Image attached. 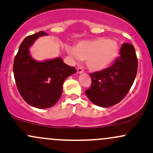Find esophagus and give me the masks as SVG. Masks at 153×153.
Listing matches in <instances>:
<instances>
[{
  "label": "esophagus",
  "mask_w": 153,
  "mask_h": 153,
  "mask_svg": "<svg viewBox=\"0 0 153 153\" xmlns=\"http://www.w3.org/2000/svg\"><path fill=\"white\" fill-rule=\"evenodd\" d=\"M77 72H78L79 74H82L84 72V70L82 69V67H79V68H77Z\"/></svg>",
  "instance_id": "obj_1"
}]
</instances>
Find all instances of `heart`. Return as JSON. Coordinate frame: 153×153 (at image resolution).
<instances>
[{"instance_id": "heart-1", "label": "heart", "mask_w": 153, "mask_h": 153, "mask_svg": "<svg viewBox=\"0 0 153 153\" xmlns=\"http://www.w3.org/2000/svg\"><path fill=\"white\" fill-rule=\"evenodd\" d=\"M67 52L74 60H85L90 70L98 71L107 68L116 60L120 46L114 39L98 38L79 42L74 48L68 47Z\"/></svg>"}]
</instances>
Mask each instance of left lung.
Masks as SVG:
<instances>
[{
  "mask_svg": "<svg viewBox=\"0 0 153 153\" xmlns=\"http://www.w3.org/2000/svg\"><path fill=\"white\" fill-rule=\"evenodd\" d=\"M120 54L111 66L90 74L91 87L85 94L97 106L106 108L120 102L134 83L138 68L134 47L123 44Z\"/></svg>",
  "mask_w": 153,
  "mask_h": 153,
  "instance_id": "obj_1",
  "label": "left lung"
}]
</instances>
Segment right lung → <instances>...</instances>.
<instances>
[{
    "mask_svg": "<svg viewBox=\"0 0 153 153\" xmlns=\"http://www.w3.org/2000/svg\"><path fill=\"white\" fill-rule=\"evenodd\" d=\"M47 35L42 30L26 37L19 46L13 65L21 96L28 104L39 109L54 106L63 93V82L76 72L74 67L63 63L60 57L37 61L30 56V46L39 37Z\"/></svg>",
    "mask_w": 153,
    "mask_h": 153,
    "instance_id": "add662e5",
    "label": "right lung"
}]
</instances>
